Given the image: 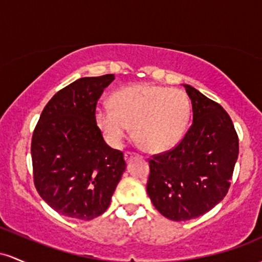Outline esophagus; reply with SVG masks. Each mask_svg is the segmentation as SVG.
Masks as SVG:
<instances>
[{
  "label": "esophagus",
  "mask_w": 262,
  "mask_h": 262,
  "mask_svg": "<svg viewBox=\"0 0 262 262\" xmlns=\"http://www.w3.org/2000/svg\"><path fill=\"white\" fill-rule=\"evenodd\" d=\"M135 156H137V155L132 154V152H126V154H125V161H126V162H130V161L135 157Z\"/></svg>",
  "instance_id": "1"
}]
</instances>
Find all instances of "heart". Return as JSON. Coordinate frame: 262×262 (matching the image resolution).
<instances>
[{
  "mask_svg": "<svg viewBox=\"0 0 262 262\" xmlns=\"http://www.w3.org/2000/svg\"><path fill=\"white\" fill-rule=\"evenodd\" d=\"M190 102L179 89L152 84L122 88L111 96V105H99L94 120L110 146L120 147L134 125L135 137L149 151L174 147L184 136Z\"/></svg>",
  "mask_w": 262,
  "mask_h": 262,
  "instance_id": "1",
  "label": "heart"
}]
</instances>
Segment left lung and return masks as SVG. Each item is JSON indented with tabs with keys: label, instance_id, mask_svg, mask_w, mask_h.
Listing matches in <instances>:
<instances>
[{
	"label": "left lung",
	"instance_id": "1",
	"mask_svg": "<svg viewBox=\"0 0 262 262\" xmlns=\"http://www.w3.org/2000/svg\"><path fill=\"white\" fill-rule=\"evenodd\" d=\"M192 101L193 122L183 140L149 160L147 194L163 216L194 219L228 193L239 140L228 113L195 88L182 84Z\"/></svg>",
	"mask_w": 262,
	"mask_h": 262
}]
</instances>
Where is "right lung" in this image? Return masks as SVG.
<instances>
[{
  "mask_svg": "<svg viewBox=\"0 0 262 262\" xmlns=\"http://www.w3.org/2000/svg\"><path fill=\"white\" fill-rule=\"evenodd\" d=\"M114 79L86 76L69 84L49 100L33 132L34 184L61 215H101L125 172L122 152L106 145L94 120L98 100Z\"/></svg>",
  "mask_w": 262,
  "mask_h": 262,
  "instance_id": "add662e5",
  "label": "right lung"
}]
</instances>
